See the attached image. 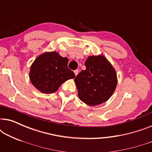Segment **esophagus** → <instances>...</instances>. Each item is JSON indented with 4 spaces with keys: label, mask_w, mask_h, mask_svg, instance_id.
Listing matches in <instances>:
<instances>
[{
    "label": "esophagus",
    "mask_w": 152,
    "mask_h": 152,
    "mask_svg": "<svg viewBox=\"0 0 152 152\" xmlns=\"http://www.w3.org/2000/svg\"><path fill=\"white\" fill-rule=\"evenodd\" d=\"M74 72H75V75L77 76L78 75V73H79V70L77 69L75 70H74Z\"/></svg>",
    "instance_id": "obj_1"
}]
</instances>
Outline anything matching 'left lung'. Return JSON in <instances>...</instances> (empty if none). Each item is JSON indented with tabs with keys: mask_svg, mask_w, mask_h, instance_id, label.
Wrapping results in <instances>:
<instances>
[{
	"mask_svg": "<svg viewBox=\"0 0 152 152\" xmlns=\"http://www.w3.org/2000/svg\"><path fill=\"white\" fill-rule=\"evenodd\" d=\"M86 70H82L75 82L78 97L86 104L96 106L109 99L117 86V75L104 56H90L87 58Z\"/></svg>",
	"mask_w": 152,
	"mask_h": 152,
	"instance_id": "8db88e82",
	"label": "left lung"
}]
</instances>
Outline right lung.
<instances>
[{
    "label": "right lung",
    "instance_id": "1",
    "mask_svg": "<svg viewBox=\"0 0 152 152\" xmlns=\"http://www.w3.org/2000/svg\"><path fill=\"white\" fill-rule=\"evenodd\" d=\"M68 59L57 52H46L39 55L30 68V79L37 90L43 93H55L66 80L75 75L68 68Z\"/></svg>",
    "mask_w": 152,
    "mask_h": 152
}]
</instances>
